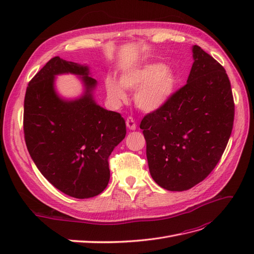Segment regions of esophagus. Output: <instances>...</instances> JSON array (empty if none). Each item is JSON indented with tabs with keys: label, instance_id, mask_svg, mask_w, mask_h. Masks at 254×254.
<instances>
[{
	"label": "esophagus",
	"instance_id": "esophagus-1",
	"mask_svg": "<svg viewBox=\"0 0 254 254\" xmlns=\"http://www.w3.org/2000/svg\"><path fill=\"white\" fill-rule=\"evenodd\" d=\"M126 126L130 129V130H135L136 128V124H135V121L132 118H128L126 120Z\"/></svg>",
	"mask_w": 254,
	"mask_h": 254
}]
</instances>
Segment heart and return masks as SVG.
Returning a JSON list of instances; mask_svg holds the SVG:
<instances>
[{
  "instance_id": "obj_1",
  "label": "heart",
  "mask_w": 254,
  "mask_h": 254,
  "mask_svg": "<svg viewBox=\"0 0 254 254\" xmlns=\"http://www.w3.org/2000/svg\"><path fill=\"white\" fill-rule=\"evenodd\" d=\"M179 75L162 63H150L124 72L121 81L107 77L105 88L110 101L119 105L126 99L124 88L136 91L134 101L140 109L152 112L163 107L174 95Z\"/></svg>"
}]
</instances>
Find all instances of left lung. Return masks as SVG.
Instances as JSON below:
<instances>
[{
	"instance_id": "obj_1",
	"label": "left lung",
	"mask_w": 254,
	"mask_h": 254,
	"mask_svg": "<svg viewBox=\"0 0 254 254\" xmlns=\"http://www.w3.org/2000/svg\"><path fill=\"white\" fill-rule=\"evenodd\" d=\"M193 58L187 83L140 124L152 179L173 191L190 190L210 175L233 128L234 101L224 66L198 45Z\"/></svg>"
}]
</instances>
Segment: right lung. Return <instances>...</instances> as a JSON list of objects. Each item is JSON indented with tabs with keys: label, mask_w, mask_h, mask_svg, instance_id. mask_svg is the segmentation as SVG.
Wrapping results in <instances>:
<instances>
[{
	"label": "right lung",
	"mask_w": 254,
	"mask_h": 254,
	"mask_svg": "<svg viewBox=\"0 0 254 254\" xmlns=\"http://www.w3.org/2000/svg\"><path fill=\"white\" fill-rule=\"evenodd\" d=\"M80 74L85 92L76 100L59 97L60 73ZM96 80L89 67L54 57L29 81L24 98L25 143L38 170L54 187L74 198H91L108 186V158L126 135L125 120L93 98Z\"/></svg>",
	"instance_id": "1"
}]
</instances>
